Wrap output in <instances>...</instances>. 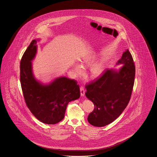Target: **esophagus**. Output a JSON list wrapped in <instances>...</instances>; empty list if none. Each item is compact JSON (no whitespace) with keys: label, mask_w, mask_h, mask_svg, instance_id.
Listing matches in <instances>:
<instances>
[{"label":"esophagus","mask_w":157,"mask_h":157,"mask_svg":"<svg viewBox=\"0 0 157 157\" xmlns=\"http://www.w3.org/2000/svg\"><path fill=\"white\" fill-rule=\"evenodd\" d=\"M80 90H81V95L82 97H83L85 95V90L83 86H81L80 88Z\"/></svg>","instance_id":"1"}]
</instances>
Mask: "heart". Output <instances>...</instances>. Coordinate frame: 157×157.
<instances>
[{
  "mask_svg": "<svg viewBox=\"0 0 157 157\" xmlns=\"http://www.w3.org/2000/svg\"><path fill=\"white\" fill-rule=\"evenodd\" d=\"M94 61L93 58H86L81 60L82 64L83 66H90ZM104 71V65L102 62H99L94 63L90 70L91 76L93 78H97L101 75ZM74 71L76 75H80L83 72V68L79 64H76L74 66Z\"/></svg>",
  "mask_w": 157,
  "mask_h": 157,
  "instance_id": "1",
  "label": "heart"
}]
</instances>
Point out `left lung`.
Segmentation results:
<instances>
[{"label": "left lung", "instance_id": "obj_1", "mask_svg": "<svg viewBox=\"0 0 157 157\" xmlns=\"http://www.w3.org/2000/svg\"><path fill=\"white\" fill-rule=\"evenodd\" d=\"M124 65L118 71L106 69L102 75L85 86L86 97L94 104L88 121L101 127L116 120L129 103L134 84L135 67L129 50L123 53L117 65Z\"/></svg>", "mask_w": 157, "mask_h": 157}]
</instances>
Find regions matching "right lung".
Returning <instances> with one entry per match:
<instances>
[{"mask_svg":"<svg viewBox=\"0 0 157 157\" xmlns=\"http://www.w3.org/2000/svg\"><path fill=\"white\" fill-rule=\"evenodd\" d=\"M37 39L33 40L21 60L20 80L27 106L40 122L55 124L64 118L67 104L81 96L78 82L65 76L49 84L37 81L33 74L32 60L37 52Z\"/></svg>","mask_w":157,"mask_h":157,"instance_id":"add662e5","label":"right lung"}]
</instances>
